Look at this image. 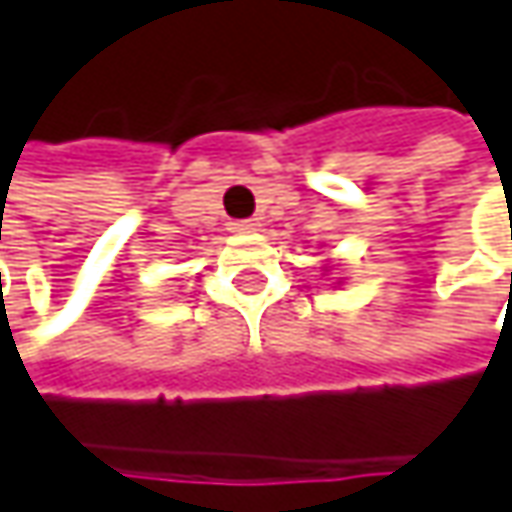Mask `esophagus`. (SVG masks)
<instances>
[{
	"instance_id": "1",
	"label": "esophagus",
	"mask_w": 512,
	"mask_h": 512,
	"mask_svg": "<svg viewBox=\"0 0 512 512\" xmlns=\"http://www.w3.org/2000/svg\"><path fill=\"white\" fill-rule=\"evenodd\" d=\"M232 229L240 234H255L260 232V220H257V217H249V220H234Z\"/></svg>"
}]
</instances>
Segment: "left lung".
Wrapping results in <instances>:
<instances>
[{"instance_id":"left-lung-1","label":"left lung","mask_w":512,"mask_h":512,"mask_svg":"<svg viewBox=\"0 0 512 512\" xmlns=\"http://www.w3.org/2000/svg\"><path fill=\"white\" fill-rule=\"evenodd\" d=\"M326 272H329V269H326ZM341 283H344V280H338V286H341Z\"/></svg>"}]
</instances>
